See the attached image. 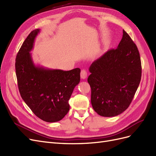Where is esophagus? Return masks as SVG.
Returning a JSON list of instances; mask_svg holds the SVG:
<instances>
[{
  "mask_svg": "<svg viewBox=\"0 0 156 156\" xmlns=\"http://www.w3.org/2000/svg\"><path fill=\"white\" fill-rule=\"evenodd\" d=\"M87 77V72L86 70L82 69L81 72V78L82 79H85Z\"/></svg>",
  "mask_w": 156,
  "mask_h": 156,
  "instance_id": "esophagus-1",
  "label": "esophagus"
}]
</instances>
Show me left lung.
<instances>
[{
  "label": "left lung",
  "instance_id": "8db88e82",
  "mask_svg": "<svg viewBox=\"0 0 156 156\" xmlns=\"http://www.w3.org/2000/svg\"><path fill=\"white\" fill-rule=\"evenodd\" d=\"M139 52L123 30L116 49L108 50L94 61L87 79L91 87V103L99 115L112 117L125 111L133 100L141 79Z\"/></svg>",
  "mask_w": 156,
  "mask_h": 156
}]
</instances>
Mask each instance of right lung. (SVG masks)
<instances>
[{
	"label": "right lung",
	"mask_w": 156,
	"mask_h": 156,
	"mask_svg": "<svg viewBox=\"0 0 156 156\" xmlns=\"http://www.w3.org/2000/svg\"><path fill=\"white\" fill-rule=\"evenodd\" d=\"M40 29L32 30L23 42L16 59V72L21 96L42 120L56 122L69 110L68 101L80 82L81 69H50L36 65L30 52Z\"/></svg>",
	"instance_id": "add662e5"
}]
</instances>
